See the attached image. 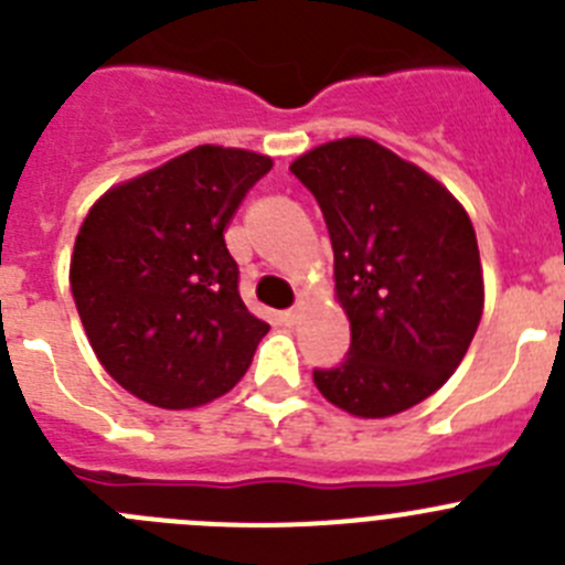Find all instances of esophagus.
Instances as JSON below:
<instances>
[{
	"label": "esophagus",
	"instance_id": "1",
	"mask_svg": "<svg viewBox=\"0 0 565 565\" xmlns=\"http://www.w3.org/2000/svg\"><path fill=\"white\" fill-rule=\"evenodd\" d=\"M301 312H303V303H298V307L284 312V320H287V323H298V320H301Z\"/></svg>",
	"mask_w": 565,
	"mask_h": 565
}]
</instances>
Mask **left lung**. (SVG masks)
I'll return each instance as SVG.
<instances>
[{"mask_svg":"<svg viewBox=\"0 0 565 565\" xmlns=\"http://www.w3.org/2000/svg\"><path fill=\"white\" fill-rule=\"evenodd\" d=\"M334 250V298L352 349L312 371L329 403L385 419L428 399L465 360L484 312L476 231L436 177L369 137L315 146L289 166Z\"/></svg>","mask_w":565,"mask_h":565,"instance_id":"1","label":"left lung"}]
</instances>
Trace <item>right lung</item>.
Masks as SVG:
<instances>
[{
	"label": "right lung",
	"instance_id": "right-lung-1",
	"mask_svg": "<svg viewBox=\"0 0 565 565\" xmlns=\"http://www.w3.org/2000/svg\"><path fill=\"white\" fill-rule=\"evenodd\" d=\"M273 157L196 146L86 213L70 289L95 358L143 403L200 408L245 377L270 323L238 295L225 233Z\"/></svg>",
	"mask_w": 565,
	"mask_h": 565
}]
</instances>
